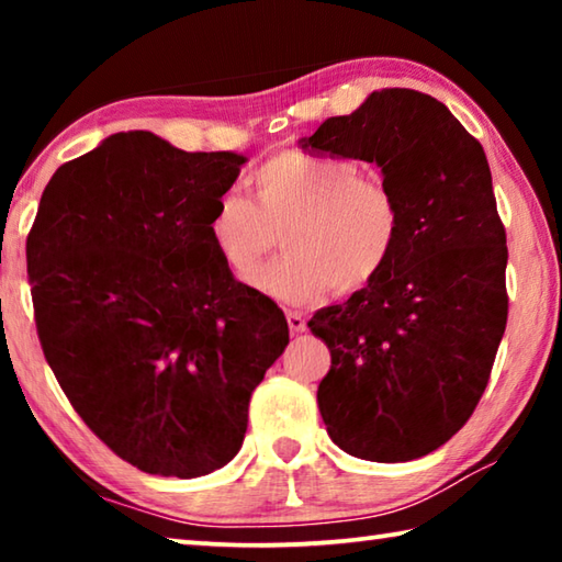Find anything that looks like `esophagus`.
<instances>
[{
	"label": "esophagus",
	"instance_id": "esophagus-1",
	"mask_svg": "<svg viewBox=\"0 0 562 562\" xmlns=\"http://www.w3.org/2000/svg\"><path fill=\"white\" fill-rule=\"evenodd\" d=\"M288 325L292 335H302V331L307 329V319H304L300 312H288Z\"/></svg>",
	"mask_w": 562,
	"mask_h": 562
}]
</instances>
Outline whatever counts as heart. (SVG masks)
Masks as SVG:
<instances>
[{"label":"heart","mask_w":562,"mask_h":562,"mask_svg":"<svg viewBox=\"0 0 562 562\" xmlns=\"http://www.w3.org/2000/svg\"><path fill=\"white\" fill-rule=\"evenodd\" d=\"M252 201L223 193L207 221L217 258L237 278L260 268L278 245L288 252L255 278L262 294L304 304L364 290L396 255L404 207L382 178L361 176L355 160L282 150L255 170Z\"/></svg>","instance_id":"obj_1"}]
</instances>
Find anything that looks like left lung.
Wrapping results in <instances>:
<instances>
[{
	"instance_id": "1",
	"label": "left lung",
	"mask_w": 562,
	"mask_h": 562,
	"mask_svg": "<svg viewBox=\"0 0 562 562\" xmlns=\"http://www.w3.org/2000/svg\"><path fill=\"white\" fill-rule=\"evenodd\" d=\"M382 168L404 207L389 268L307 322L329 347L317 404L357 459H422L469 422L506 331V227L483 146L429 93L382 89L302 138Z\"/></svg>"
}]
</instances>
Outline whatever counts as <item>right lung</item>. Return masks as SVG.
I'll use <instances>...</instances> for the list:
<instances>
[{
    "instance_id": "obj_1",
    "label": "right lung",
    "mask_w": 562,
    "mask_h": 562,
    "mask_svg": "<svg viewBox=\"0 0 562 562\" xmlns=\"http://www.w3.org/2000/svg\"><path fill=\"white\" fill-rule=\"evenodd\" d=\"M245 156L113 133L64 164L26 237L36 331L83 424L136 469L176 479L240 451L247 406L290 341L207 235Z\"/></svg>"
}]
</instances>
